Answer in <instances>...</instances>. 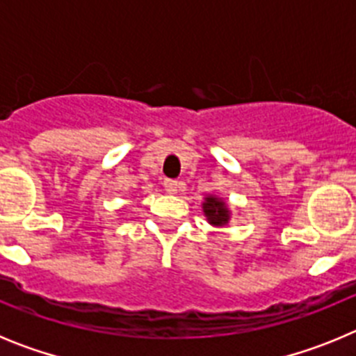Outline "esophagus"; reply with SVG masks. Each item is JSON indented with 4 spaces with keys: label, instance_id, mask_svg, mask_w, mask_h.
<instances>
[{
    "label": "esophagus",
    "instance_id": "34e87169",
    "mask_svg": "<svg viewBox=\"0 0 356 356\" xmlns=\"http://www.w3.org/2000/svg\"><path fill=\"white\" fill-rule=\"evenodd\" d=\"M163 187H165V191H168L169 194H175L176 191H178V187H180V181L176 180H163Z\"/></svg>",
    "mask_w": 356,
    "mask_h": 356
}]
</instances>
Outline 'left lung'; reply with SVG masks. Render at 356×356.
<instances>
[{
  "label": "left lung",
  "mask_w": 356,
  "mask_h": 356,
  "mask_svg": "<svg viewBox=\"0 0 356 356\" xmlns=\"http://www.w3.org/2000/svg\"><path fill=\"white\" fill-rule=\"evenodd\" d=\"M203 210H205L207 217H209V221L212 225L221 226L228 221V210H226L225 203L217 200V197H207Z\"/></svg>",
  "instance_id": "obj_1"
}]
</instances>
